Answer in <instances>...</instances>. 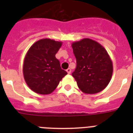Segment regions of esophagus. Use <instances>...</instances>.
<instances>
[{
    "label": "esophagus",
    "instance_id": "34e87169",
    "mask_svg": "<svg viewBox=\"0 0 133 133\" xmlns=\"http://www.w3.org/2000/svg\"><path fill=\"white\" fill-rule=\"evenodd\" d=\"M66 72H67L68 74H70V72H71V69H66Z\"/></svg>",
    "mask_w": 133,
    "mask_h": 133
}]
</instances>
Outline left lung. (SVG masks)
<instances>
[{
    "instance_id": "left-lung-1",
    "label": "left lung",
    "mask_w": 133,
    "mask_h": 133,
    "mask_svg": "<svg viewBox=\"0 0 133 133\" xmlns=\"http://www.w3.org/2000/svg\"><path fill=\"white\" fill-rule=\"evenodd\" d=\"M77 59L72 77L80 90L85 94H96L107 87L113 71L112 62L106 49L90 38L72 43Z\"/></svg>"
}]
</instances>
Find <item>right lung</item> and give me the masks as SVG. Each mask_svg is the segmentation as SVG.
Segmentation results:
<instances>
[{"instance_id": "add662e5", "label": "right lung", "mask_w": 133, "mask_h": 133, "mask_svg": "<svg viewBox=\"0 0 133 133\" xmlns=\"http://www.w3.org/2000/svg\"><path fill=\"white\" fill-rule=\"evenodd\" d=\"M62 44L59 41L43 38L27 51L23 63V76L27 85L36 93L50 94L67 74L55 57Z\"/></svg>"}]
</instances>
